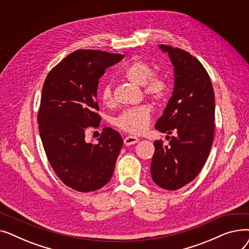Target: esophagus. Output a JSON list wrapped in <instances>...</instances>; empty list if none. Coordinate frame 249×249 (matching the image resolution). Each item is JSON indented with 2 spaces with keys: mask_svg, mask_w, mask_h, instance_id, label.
I'll return each instance as SVG.
<instances>
[{
  "mask_svg": "<svg viewBox=\"0 0 249 249\" xmlns=\"http://www.w3.org/2000/svg\"><path fill=\"white\" fill-rule=\"evenodd\" d=\"M139 141V138L135 137V136H131V135H128L125 137L124 139V144L125 145H133L135 143H137Z\"/></svg>",
  "mask_w": 249,
  "mask_h": 249,
  "instance_id": "obj_1",
  "label": "esophagus"
}]
</instances>
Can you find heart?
<instances>
[{
    "mask_svg": "<svg viewBox=\"0 0 249 249\" xmlns=\"http://www.w3.org/2000/svg\"><path fill=\"white\" fill-rule=\"evenodd\" d=\"M122 76L127 81L142 87L143 93L149 99L160 102L165 99L168 93V84L165 77L160 74H153L150 64L140 58H133L122 71ZM101 101L109 106L113 102L111 85L105 83L100 89ZM151 108L148 105H140L124 110L115 118V125L126 132L139 134L147 128L150 118Z\"/></svg>",
    "mask_w": 249,
    "mask_h": 249,
    "instance_id": "obj_1",
    "label": "heart"
}]
</instances>
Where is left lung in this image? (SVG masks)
<instances>
[{"label":"left lung","instance_id":"left-lung-1","mask_svg":"<svg viewBox=\"0 0 249 249\" xmlns=\"http://www.w3.org/2000/svg\"><path fill=\"white\" fill-rule=\"evenodd\" d=\"M175 69V88L155 129L174 136L169 146L154 141L150 173L164 190L176 191L199 175L210 153L215 129V96L203 64L180 48L161 44Z\"/></svg>","mask_w":249,"mask_h":249}]
</instances>
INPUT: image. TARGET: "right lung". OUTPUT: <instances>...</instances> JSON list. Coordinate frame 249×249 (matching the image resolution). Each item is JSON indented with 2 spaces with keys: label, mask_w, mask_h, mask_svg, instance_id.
I'll return each mask as SVG.
<instances>
[{
  "label": "right lung",
  "mask_w": 249,
  "mask_h": 249,
  "mask_svg": "<svg viewBox=\"0 0 249 249\" xmlns=\"http://www.w3.org/2000/svg\"><path fill=\"white\" fill-rule=\"evenodd\" d=\"M123 57L101 50H76L45 78L37 116L39 132L51 167L74 191H97L113 176L123 146L121 135L105 127L93 144L86 142L85 131L100 125L99 78Z\"/></svg>",
  "instance_id": "1"
}]
</instances>
